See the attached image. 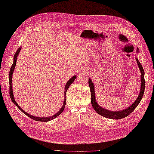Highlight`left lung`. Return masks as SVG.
I'll list each match as a JSON object with an SVG mask.
<instances>
[{
    "label": "left lung",
    "instance_id": "8db88e82",
    "mask_svg": "<svg viewBox=\"0 0 154 154\" xmlns=\"http://www.w3.org/2000/svg\"><path fill=\"white\" fill-rule=\"evenodd\" d=\"M136 61L138 64V66L139 67L140 71L141 72V86H140V91L139 96H138L137 99L136 101L134 102L129 107L126 109L125 110H122V111H110L109 110L105 109L101 107L100 105H98L97 103L96 97H95V92H94V86L93 85V82L92 81L89 79L88 81V85L89 87L90 88V92H91V103L94 109L95 110V111L100 115L101 116H103L105 118H111V119H121V118H125L128 116L129 115H130L135 109L138 105L139 104L140 101H141L142 98L143 97V94L144 92V89H145V80H144V72L143 68V66H142L140 62L138 60V59L136 58Z\"/></svg>",
    "mask_w": 154,
    "mask_h": 154
}]
</instances>
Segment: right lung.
Masks as SVG:
<instances>
[{
  "label": "right lung",
  "mask_w": 154,
  "mask_h": 154,
  "mask_svg": "<svg viewBox=\"0 0 154 154\" xmlns=\"http://www.w3.org/2000/svg\"><path fill=\"white\" fill-rule=\"evenodd\" d=\"M20 50H21V47L20 48H19L17 49V51H16V53H15V55H14V62H13V64L11 65V67L10 68V74H9V81H10V98L11 101H13V103L17 106V107L19 109V110H20L21 111H22V112H23L25 114V115H26V116H28L29 118H32V120H36V121H39V122H48V121H50L51 120L54 119V118H55L56 117H57L58 116H59L60 115V114L63 112V111H64V109L65 108V105H66V91L68 89L69 86H70V85L72 83V82L74 81V80L75 79H76V76H73L72 77V78L70 79L68 81V82H67L66 85V86H65V90H64V104H63L62 105V107L61 108L60 110H59V111L55 114V115H54L53 116H51V117H45V118H39V117H36V116H32L29 115V114L26 113L25 111H23V110L19 107V105L16 103V101H15V100H14V95H13V90H12V84H11V81H12V74H13V72H14V70L15 69V64H16V62H17V55L19 54V52H20Z\"/></svg>",
  "instance_id": "right-lung-1"
}]
</instances>
